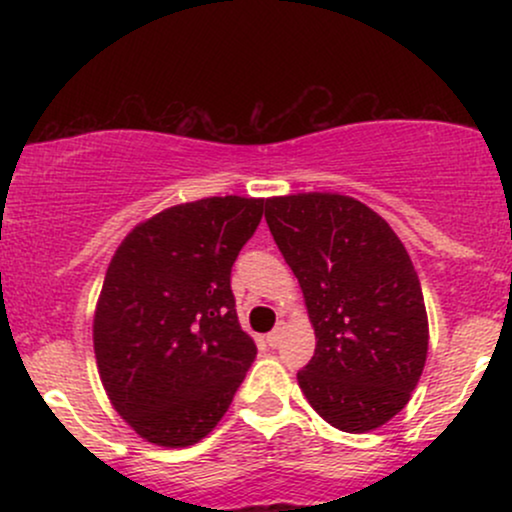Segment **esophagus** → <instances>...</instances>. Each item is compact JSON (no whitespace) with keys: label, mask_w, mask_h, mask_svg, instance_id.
I'll return each mask as SVG.
<instances>
[{"label":"esophagus","mask_w":512,"mask_h":512,"mask_svg":"<svg viewBox=\"0 0 512 512\" xmlns=\"http://www.w3.org/2000/svg\"><path fill=\"white\" fill-rule=\"evenodd\" d=\"M284 330H286V322H276L274 330L267 334V344L272 346V349H276V346L281 344V339H284Z\"/></svg>","instance_id":"1"}]
</instances>
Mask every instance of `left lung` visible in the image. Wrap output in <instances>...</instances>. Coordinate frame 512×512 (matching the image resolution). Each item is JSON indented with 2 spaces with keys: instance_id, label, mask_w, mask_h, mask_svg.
Masks as SVG:
<instances>
[{
  "instance_id": "obj_1",
  "label": "left lung",
  "mask_w": 512,
  "mask_h": 512,
  "mask_svg": "<svg viewBox=\"0 0 512 512\" xmlns=\"http://www.w3.org/2000/svg\"><path fill=\"white\" fill-rule=\"evenodd\" d=\"M264 219L315 327V356L298 370L305 399L339 431L387 424L428 354L424 293L402 240L366 204L332 192L272 197Z\"/></svg>"
}]
</instances>
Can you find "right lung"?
I'll use <instances>...</instances> for the list:
<instances>
[{
  "label": "right lung",
  "mask_w": 512,
  "mask_h": 512,
  "mask_svg": "<svg viewBox=\"0 0 512 512\" xmlns=\"http://www.w3.org/2000/svg\"><path fill=\"white\" fill-rule=\"evenodd\" d=\"M264 199L207 197L134 226L110 260L93 317L98 373L117 414L149 443L209 436L257 356L231 267Z\"/></svg>",
  "instance_id": "right-lung-1"
}]
</instances>
